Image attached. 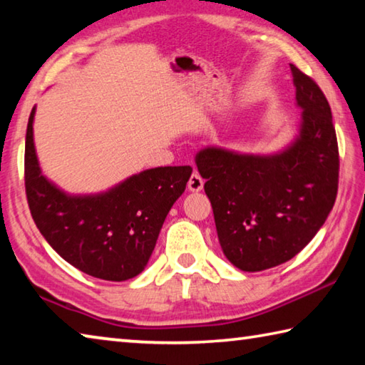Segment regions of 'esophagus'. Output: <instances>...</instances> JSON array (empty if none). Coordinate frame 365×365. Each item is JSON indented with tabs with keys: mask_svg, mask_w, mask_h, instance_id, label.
<instances>
[{
	"mask_svg": "<svg viewBox=\"0 0 365 365\" xmlns=\"http://www.w3.org/2000/svg\"><path fill=\"white\" fill-rule=\"evenodd\" d=\"M202 187H204V180L201 178V175L197 174V172H193V174H191V177H190V180H188V190L190 191H201L202 190Z\"/></svg>",
	"mask_w": 365,
	"mask_h": 365,
	"instance_id": "esophagus-1",
	"label": "esophagus"
}]
</instances>
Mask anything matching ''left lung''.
I'll use <instances>...</instances> for the list:
<instances>
[{
  "label": "left lung",
  "mask_w": 365,
  "mask_h": 365,
  "mask_svg": "<svg viewBox=\"0 0 365 365\" xmlns=\"http://www.w3.org/2000/svg\"><path fill=\"white\" fill-rule=\"evenodd\" d=\"M300 125L273 155L207 147L196 155L225 257L242 271L294 258L332 210L339 190V143L332 111L313 79L290 65Z\"/></svg>",
  "instance_id": "left-lung-1"
}]
</instances>
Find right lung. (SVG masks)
Masks as SVG:
<instances>
[{"label":"right lung","instance_id":"obj_1","mask_svg":"<svg viewBox=\"0 0 365 365\" xmlns=\"http://www.w3.org/2000/svg\"><path fill=\"white\" fill-rule=\"evenodd\" d=\"M33 118L35 108L25 137V191L39 233L63 260L86 274L105 281H125L140 274L193 169H147L105 193L67 195L39 168Z\"/></svg>","mask_w":365,"mask_h":365}]
</instances>
